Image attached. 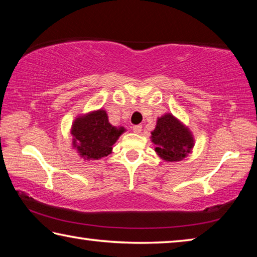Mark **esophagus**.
Returning a JSON list of instances; mask_svg holds the SVG:
<instances>
[{"label":"esophagus","instance_id":"34e87169","mask_svg":"<svg viewBox=\"0 0 257 257\" xmlns=\"http://www.w3.org/2000/svg\"><path fill=\"white\" fill-rule=\"evenodd\" d=\"M133 132L136 134H141L142 133V125L141 124H136L133 127Z\"/></svg>","mask_w":257,"mask_h":257}]
</instances>
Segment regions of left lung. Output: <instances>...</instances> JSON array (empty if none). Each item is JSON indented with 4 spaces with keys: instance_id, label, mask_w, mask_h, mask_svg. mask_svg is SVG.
<instances>
[{
    "instance_id": "obj_1",
    "label": "left lung",
    "mask_w": 257,
    "mask_h": 257,
    "mask_svg": "<svg viewBox=\"0 0 257 257\" xmlns=\"http://www.w3.org/2000/svg\"><path fill=\"white\" fill-rule=\"evenodd\" d=\"M151 134L156 154L167 162L185 159L195 145L193 133L171 113L158 118L155 129Z\"/></svg>"
}]
</instances>
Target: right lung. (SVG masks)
<instances>
[{
  "instance_id": "1",
  "label": "right lung",
  "mask_w": 257,
  "mask_h": 257,
  "mask_svg": "<svg viewBox=\"0 0 257 257\" xmlns=\"http://www.w3.org/2000/svg\"><path fill=\"white\" fill-rule=\"evenodd\" d=\"M125 132L108 122L105 110L99 108L78 115L71 125L72 147L80 158L96 161L112 153V146Z\"/></svg>"
}]
</instances>
